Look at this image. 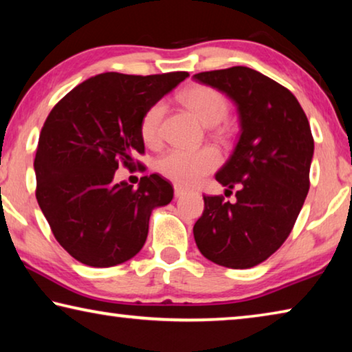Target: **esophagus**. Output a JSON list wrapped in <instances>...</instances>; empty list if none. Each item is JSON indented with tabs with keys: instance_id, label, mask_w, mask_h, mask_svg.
Masks as SVG:
<instances>
[{
	"instance_id": "esophagus-1",
	"label": "esophagus",
	"mask_w": 352,
	"mask_h": 352,
	"mask_svg": "<svg viewBox=\"0 0 352 352\" xmlns=\"http://www.w3.org/2000/svg\"><path fill=\"white\" fill-rule=\"evenodd\" d=\"M184 192H186V189H184L183 186H180V184H174V194H175V197H180V195H183Z\"/></svg>"
}]
</instances>
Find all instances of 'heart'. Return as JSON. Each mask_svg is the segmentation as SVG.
I'll list each match as a JSON object with an SVG mask.
<instances>
[{
    "label": "heart",
    "instance_id": "obj_1",
    "mask_svg": "<svg viewBox=\"0 0 352 352\" xmlns=\"http://www.w3.org/2000/svg\"><path fill=\"white\" fill-rule=\"evenodd\" d=\"M178 100L197 116L205 126H216L228 113V100L216 88L195 83L178 94ZM164 104L155 102L141 118L140 133L147 146H157L162 140V121ZM220 164V155L214 147H201L197 151L170 148L160 157L157 169L169 180L184 186L197 184L201 178L211 174Z\"/></svg>",
    "mask_w": 352,
    "mask_h": 352
}]
</instances>
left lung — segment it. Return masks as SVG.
Listing matches in <instances>:
<instances>
[{"mask_svg": "<svg viewBox=\"0 0 352 352\" xmlns=\"http://www.w3.org/2000/svg\"><path fill=\"white\" fill-rule=\"evenodd\" d=\"M234 100L241 132L216 180L236 201L204 195L194 225L200 253L228 269L264 262L287 239L311 182L314 138L307 116L287 88L247 67L194 74Z\"/></svg>", "mask_w": 352, "mask_h": 352, "instance_id": "8db88e82", "label": "left lung"}]
</instances>
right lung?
<instances>
[{"mask_svg": "<svg viewBox=\"0 0 352 352\" xmlns=\"http://www.w3.org/2000/svg\"><path fill=\"white\" fill-rule=\"evenodd\" d=\"M188 76L102 73L47 115L34 160L35 197L57 242L82 264L102 269L132 259L147 239L153 208L174 197L162 175L141 177L133 188L116 183L115 172L119 164L142 166L135 162L144 153L142 115Z\"/></svg>", "mask_w": 352, "mask_h": 352, "instance_id": "add662e5", "label": "right lung"}]
</instances>
